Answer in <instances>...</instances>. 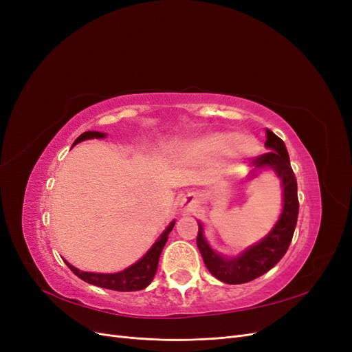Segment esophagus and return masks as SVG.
Listing matches in <instances>:
<instances>
[{
    "label": "esophagus",
    "instance_id": "esophagus-1",
    "mask_svg": "<svg viewBox=\"0 0 352 352\" xmlns=\"http://www.w3.org/2000/svg\"><path fill=\"white\" fill-rule=\"evenodd\" d=\"M199 198L195 194H189L182 198V202H180V207H182L184 211H192L195 207H198Z\"/></svg>",
    "mask_w": 352,
    "mask_h": 352
}]
</instances>
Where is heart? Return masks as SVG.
<instances>
[{"label":"heart","instance_id":"b5f03b06","mask_svg":"<svg viewBox=\"0 0 352 352\" xmlns=\"http://www.w3.org/2000/svg\"><path fill=\"white\" fill-rule=\"evenodd\" d=\"M184 150L198 162H216L225 155L230 160H243L257 153L258 142L250 135L211 132L188 142Z\"/></svg>","mask_w":352,"mask_h":352}]
</instances>
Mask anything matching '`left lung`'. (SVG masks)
I'll return each mask as SVG.
<instances>
[{"mask_svg":"<svg viewBox=\"0 0 352 352\" xmlns=\"http://www.w3.org/2000/svg\"><path fill=\"white\" fill-rule=\"evenodd\" d=\"M265 133H267V140H265L264 145L269 153L254 160L252 163L255 168L252 173L263 168L273 170L282 182L283 197V207L279 220L276 221L269 235L264 236L260 242L251 245L236 257H225L210 247L204 236V228H202L201 221H198L197 245L202 260L206 263V267L216 279L229 285L251 282L273 269L289 248L296 226L300 202H298L296 179L292 172L289 155H287L285 142L279 136H276L269 129Z\"/></svg>","mask_w":352,"mask_h":352,"instance_id":"left-lung-1","label":"left lung"}]
</instances>
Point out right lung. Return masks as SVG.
<instances>
[{
	"label": "right lung",
	"mask_w": 352,
	"mask_h": 352,
	"mask_svg": "<svg viewBox=\"0 0 352 352\" xmlns=\"http://www.w3.org/2000/svg\"><path fill=\"white\" fill-rule=\"evenodd\" d=\"M107 136V133L97 132V131H88L83 132L76 141L73 142V146L87 140H102ZM175 221H170V225L163 230L162 235L153 243V247L146 251L142 258L133 263L129 267L119 272V273H92V272H82L74 267L70 263L65 260V263L69 265V269L80 278L82 280L88 282L91 285L105 287V289L119 291V292H131V291H141L150 285L154 279L160 254H162L164 245L168 239V233L172 232Z\"/></svg>",
	"instance_id": "add662e5"
}]
</instances>
